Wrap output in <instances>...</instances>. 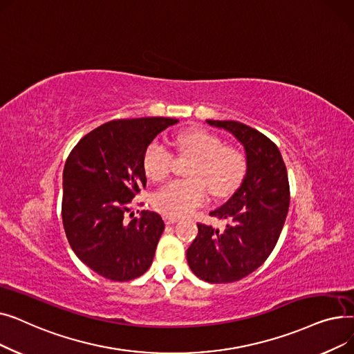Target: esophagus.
I'll use <instances>...</instances> for the list:
<instances>
[{"mask_svg":"<svg viewBox=\"0 0 354 354\" xmlns=\"http://www.w3.org/2000/svg\"><path fill=\"white\" fill-rule=\"evenodd\" d=\"M163 219H165V224H166V225H172V224H175V222L179 221V218L171 216V215H165Z\"/></svg>","mask_w":354,"mask_h":354,"instance_id":"esophagus-1","label":"esophagus"}]
</instances>
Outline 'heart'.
Returning <instances> with one entry per match:
<instances>
[{
	"instance_id": "heart-1",
	"label": "heart",
	"mask_w": 354,
	"mask_h": 354,
	"mask_svg": "<svg viewBox=\"0 0 354 354\" xmlns=\"http://www.w3.org/2000/svg\"><path fill=\"white\" fill-rule=\"evenodd\" d=\"M183 155L194 156L188 176L165 185L152 198L153 207L171 216H182L194 211L208 198V188L216 196L232 192L245 172V156L205 129L183 130L176 138ZM172 153L162 142L147 145L143 155L146 175L153 180H163L172 169Z\"/></svg>"
}]
</instances>
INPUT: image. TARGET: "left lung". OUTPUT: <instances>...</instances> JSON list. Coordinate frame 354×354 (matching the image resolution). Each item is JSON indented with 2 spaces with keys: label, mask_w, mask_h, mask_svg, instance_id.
I'll list each match as a JSON object with an SVG mask.
<instances>
[{
  "label": "left lung",
  "mask_w": 354,
  "mask_h": 354,
  "mask_svg": "<svg viewBox=\"0 0 354 354\" xmlns=\"http://www.w3.org/2000/svg\"><path fill=\"white\" fill-rule=\"evenodd\" d=\"M207 123L227 130L244 146L247 171L235 194L209 212L231 224L224 231L198 224L187 259L201 280L234 283L261 266L280 238L290 205L287 169L278 147L258 130L234 120Z\"/></svg>",
  "instance_id": "1"
}]
</instances>
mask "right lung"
Instances as JSON below:
<instances>
[{
    "label": "right lung",
    "mask_w": 354,
    "mask_h": 354,
    "mask_svg": "<svg viewBox=\"0 0 354 354\" xmlns=\"http://www.w3.org/2000/svg\"><path fill=\"white\" fill-rule=\"evenodd\" d=\"M171 118L111 120L87 133L63 171L62 216L68 244L82 261L111 281H129L152 266L165 230L162 216L127 203L146 185L143 155ZM132 216V214H130Z\"/></svg>",
    "instance_id": "obj_1"
}]
</instances>
